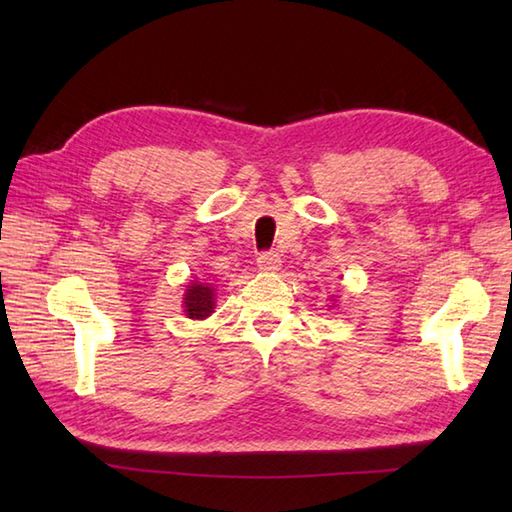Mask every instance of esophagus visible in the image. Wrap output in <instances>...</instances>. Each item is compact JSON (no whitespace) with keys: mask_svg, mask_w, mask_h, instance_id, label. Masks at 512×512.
<instances>
[{"mask_svg":"<svg viewBox=\"0 0 512 512\" xmlns=\"http://www.w3.org/2000/svg\"><path fill=\"white\" fill-rule=\"evenodd\" d=\"M257 266L264 273H275V270L281 268V255L275 253V250H266V253L257 257Z\"/></svg>","mask_w":512,"mask_h":512,"instance_id":"esophagus-1","label":"esophagus"}]
</instances>
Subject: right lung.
I'll return each instance as SVG.
<instances>
[{"mask_svg":"<svg viewBox=\"0 0 512 512\" xmlns=\"http://www.w3.org/2000/svg\"><path fill=\"white\" fill-rule=\"evenodd\" d=\"M184 314L189 319H206L211 317V312L215 308V290L209 284H198L193 281L191 286H187V292H184Z\"/></svg>","mask_w":512,"mask_h":512,"instance_id":"1","label":"right lung"}]
</instances>
